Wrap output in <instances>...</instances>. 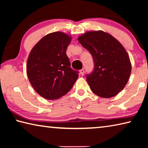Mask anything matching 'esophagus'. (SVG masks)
Masks as SVG:
<instances>
[{
	"instance_id": "obj_1",
	"label": "esophagus",
	"mask_w": 148,
	"mask_h": 148,
	"mask_svg": "<svg viewBox=\"0 0 148 148\" xmlns=\"http://www.w3.org/2000/svg\"><path fill=\"white\" fill-rule=\"evenodd\" d=\"M79 72H80V74H81L82 76H83L84 73H85V71H84V69H82V70H80V71H79Z\"/></svg>"
}]
</instances>
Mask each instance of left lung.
Wrapping results in <instances>:
<instances>
[{
  "label": "left lung",
  "instance_id": "8db88e82",
  "mask_svg": "<svg viewBox=\"0 0 148 148\" xmlns=\"http://www.w3.org/2000/svg\"><path fill=\"white\" fill-rule=\"evenodd\" d=\"M78 41L93 58L95 68L86 80L91 91L102 98H110L122 91L129 81L131 63L121 44L102 31H88Z\"/></svg>",
  "mask_w": 148,
  "mask_h": 148
}]
</instances>
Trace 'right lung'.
<instances>
[{"mask_svg":"<svg viewBox=\"0 0 148 148\" xmlns=\"http://www.w3.org/2000/svg\"><path fill=\"white\" fill-rule=\"evenodd\" d=\"M71 36L54 32L44 36L30 52L27 74L35 91L47 100L58 99L73 87L78 72L71 68L66 54Z\"/></svg>","mask_w":148,"mask_h":148,"instance_id":"add662e5","label":"right lung"}]
</instances>
